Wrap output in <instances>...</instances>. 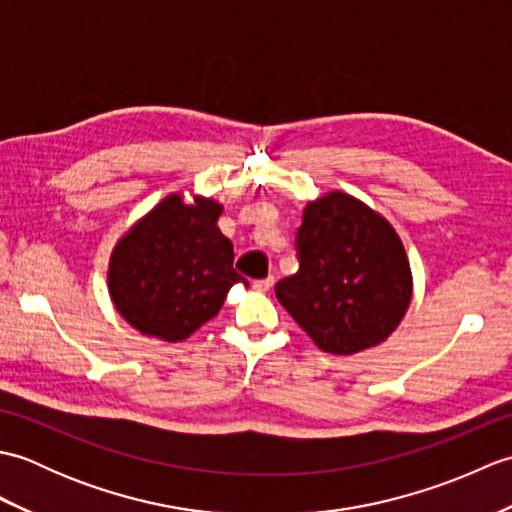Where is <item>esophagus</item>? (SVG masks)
<instances>
[{
  "mask_svg": "<svg viewBox=\"0 0 512 512\" xmlns=\"http://www.w3.org/2000/svg\"><path fill=\"white\" fill-rule=\"evenodd\" d=\"M273 284H275V277H266V279L253 281V288H255L257 292H266V290L273 288Z\"/></svg>",
  "mask_w": 512,
  "mask_h": 512,
  "instance_id": "1",
  "label": "esophagus"
}]
</instances>
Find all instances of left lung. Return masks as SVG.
<instances>
[{
  "label": "left lung",
  "mask_w": 512,
  "mask_h": 512,
  "mask_svg": "<svg viewBox=\"0 0 512 512\" xmlns=\"http://www.w3.org/2000/svg\"><path fill=\"white\" fill-rule=\"evenodd\" d=\"M299 270L275 295L319 350L352 356L387 341L411 306L413 275L396 228L354 195L310 200Z\"/></svg>",
  "instance_id": "obj_1"
}]
</instances>
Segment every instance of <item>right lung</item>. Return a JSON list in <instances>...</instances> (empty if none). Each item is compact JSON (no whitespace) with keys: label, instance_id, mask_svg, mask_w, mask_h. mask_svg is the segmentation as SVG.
<instances>
[{"label":"right lung","instance_id":"add662e5","mask_svg":"<svg viewBox=\"0 0 512 512\" xmlns=\"http://www.w3.org/2000/svg\"><path fill=\"white\" fill-rule=\"evenodd\" d=\"M176 191L118 239L107 264L116 312L140 334L178 343L222 310L228 290L248 286L233 270V244L217 220L224 206Z\"/></svg>","mask_w":512,"mask_h":512}]
</instances>
